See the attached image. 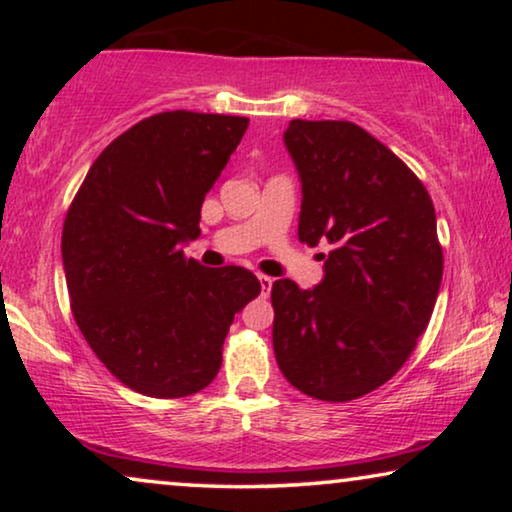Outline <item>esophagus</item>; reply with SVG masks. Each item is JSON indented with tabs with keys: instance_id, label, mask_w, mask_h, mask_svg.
<instances>
[{
	"instance_id": "esophagus-1",
	"label": "esophagus",
	"mask_w": 512,
	"mask_h": 512,
	"mask_svg": "<svg viewBox=\"0 0 512 512\" xmlns=\"http://www.w3.org/2000/svg\"><path fill=\"white\" fill-rule=\"evenodd\" d=\"M258 282H261V293H263V296H268L270 289H272V279L268 275H258Z\"/></svg>"
}]
</instances>
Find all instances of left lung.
Wrapping results in <instances>:
<instances>
[{
  "instance_id": "8db88e82",
  "label": "left lung",
  "mask_w": 512,
  "mask_h": 512,
  "mask_svg": "<svg viewBox=\"0 0 512 512\" xmlns=\"http://www.w3.org/2000/svg\"><path fill=\"white\" fill-rule=\"evenodd\" d=\"M300 242H328L324 282L272 284V347L303 394L347 403L394 377L429 326L443 279L436 209L415 172L349 121H291Z\"/></svg>"
}]
</instances>
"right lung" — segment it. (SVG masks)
I'll use <instances>...</instances> for the list:
<instances>
[{
    "mask_svg": "<svg viewBox=\"0 0 512 512\" xmlns=\"http://www.w3.org/2000/svg\"><path fill=\"white\" fill-rule=\"evenodd\" d=\"M247 125L186 109L144 118L97 156L67 209L62 263L74 321L137 394L205 389L235 314L261 293L254 272L209 270L181 249L200 235L202 202Z\"/></svg>",
    "mask_w": 512,
    "mask_h": 512,
    "instance_id": "1",
    "label": "right lung"
}]
</instances>
